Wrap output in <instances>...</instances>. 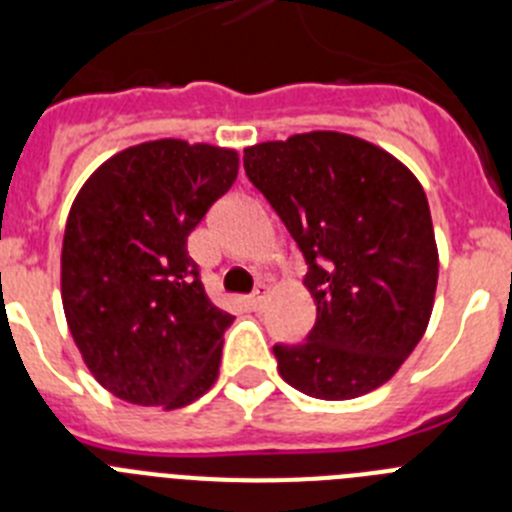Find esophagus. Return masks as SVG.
<instances>
[{"label":"esophagus","instance_id":"obj_1","mask_svg":"<svg viewBox=\"0 0 512 512\" xmlns=\"http://www.w3.org/2000/svg\"><path fill=\"white\" fill-rule=\"evenodd\" d=\"M269 292H271L269 284H259V287H256V292H253L251 300H248L251 302L253 310H261V307L266 305V297H269Z\"/></svg>","mask_w":512,"mask_h":512}]
</instances>
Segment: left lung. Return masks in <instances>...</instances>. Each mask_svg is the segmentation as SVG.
Here are the masks:
<instances>
[{
    "label": "left lung",
    "mask_w": 512,
    "mask_h": 512,
    "mask_svg": "<svg viewBox=\"0 0 512 512\" xmlns=\"http://www.w3.org/2000/svg\"><path fill=\"white\" fill-rule=\"evenodd\" d=\"M243 166L300 246L318 307L305 343L274 346L284 382L318 400L390 382L428 328L438 284L431 210L413 171L336 130L248 146Z\"/></svg>",
    "instance_id": "8db88e82"
}]
</instances>
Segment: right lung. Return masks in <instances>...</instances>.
<instances>
[{
    "label": "right lung",
    "instance_id": "right-lung-1",
    "mask_svg": "<svg viewBox=\"0 0 512 512\" xmlns=\"http://www.w3.org/2000/svg\"><path fill=\"white\" fill-rule=\"evenodd\" d=\"M238 164L235 148L148 140L107 158L76 194L63 312L92 377L120 400L176 410L215 384L233 315L207 297L187 238Z\"/></svg>",
    "mask_w": 512,
    "mask_h": 512
}]
</instances>
